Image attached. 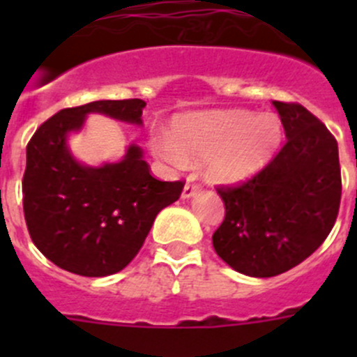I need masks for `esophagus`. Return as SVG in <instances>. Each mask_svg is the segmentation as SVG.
<instances>
[{"mask_svg":"<svg viewBox=\"0 0 357 357\" xmlns=\"http://www.w3.org/2000/svg\"><path fill=\"white\" fill-rule=\"evenodd\" d=\"M198 191V184L195 182V176L193 175H189L188 176V182H185L184 189H182V198H189V197H193L195 193Z\"/></svg>","mask_w":357,"mask_h":357,"instance_id":"obj_1","label":"esophagus"}]
</instances>
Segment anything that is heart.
Wrapping results in <instances>:
<instances>
[{"label":"heart","mask_w":357,"mask_h":357,"mask_svg":"<svg viewBox=\"0 0 357 357\" xmlns=\"http://www.w3.org/2000/svg\"><path fill=\"white\" fill-rule=\"evenodd\" d=\"M280 134L273 114L220 110L181 119L173 137L155 132L150 146L159 159L176 168H184L189 160L209 159L207 173L213 181L241 182L266 166Z\"/></svg>","instance_id":"b5f03b06"}]
</instances>
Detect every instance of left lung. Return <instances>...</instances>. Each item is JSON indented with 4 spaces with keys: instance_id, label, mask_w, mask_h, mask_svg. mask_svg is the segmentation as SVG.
<instances>
[{
    "instance_id": "obj_1",
    "label": "left lung",
    "mask_w": 357,
    "mask_h": 357,
    "mask_svg": "<svg viewBox=\"0 0 357 357\" xmlns=\"http://www.w3.org/2000/svg\"><path fill=\"white\" fill-rule=\"evenodd\" d=\"M284 146L254 176L218 185L225 218L214 230L216 254L250 277H273L307 259L326 241L342 200L338 143L301 103L273 102Z\"/></svg>"
}]
</instances>
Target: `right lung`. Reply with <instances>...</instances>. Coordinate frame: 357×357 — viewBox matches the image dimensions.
Returning a JSON list of instances; mask_svg holds the SVG:
<instances>
[{
	"label": "right lung",
	"instance_id": "1",
	"mask_svg": "<svg viewBox=\"0 0 357 357\" xmlns=\"http://www.w3.org/2000/svg\"><path fill=\"white\" fill-rule=\"evenodd\" d=\"M139 98L100 100L59 110L26 146L23 209L37 248L62 270L84 277L119 272L143 247L153 220L181 198L184 182L157 181L132 144L125 159L102 168L82 166L66 137L89 112L141 125Z\"/></svg>",
	"mask_w": 357,
	"mask_h": 357
}]
</instances>
